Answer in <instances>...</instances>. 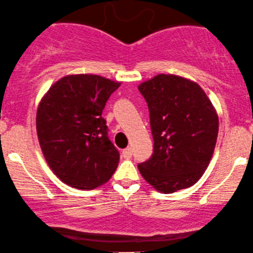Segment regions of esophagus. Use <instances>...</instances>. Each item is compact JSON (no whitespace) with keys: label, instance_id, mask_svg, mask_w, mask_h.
<instances>
[{"label":"esophagus","instance_id":"esophagus-1","mask_svg":"<svg viewBox=\"0 0 253 253\" xmlns=\"http://www.w3.org/2000/svg\"><path fill=\"white\" fill-rule=\"evenodd\" d=\"M122 155H123V158H126V159H130V158H131V155H132L131 148H130V147H127V148H126V149L123 150V153H122Z\"/></svg>","mask_w":253,"mask_h":253}]
</instances>
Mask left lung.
I'll list each match as a JSON object with an SVG mask.
<instances>
[{
  "instance_id": "8db88e82",
  "label": "left lung",
  "mask_w": 253,
  "mask_h": 253,
  "mask_svg": "<svg viewBox=\"0 0 253 253\" xmlns=\"http://www.w3.org/2000/svg\"><path fill=\"white\" fill-rule=\"evenodd\" d=\"M138 90L148 104L154 149L138 171L158 191L172 194L196 184L208 167L218 132V117L194 81L159 74Z\"/></svg>"
}]
</instances>
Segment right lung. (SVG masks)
<instances>
[{
	"instance_id": "1",
	"label": "right lung",
	"mask_w": 253,
	"mask_h": 253,
	"mask_svg": "<svg viewBox=\"0 0 253 253\" xmlns=\"http://www.w3.org/2000/svg\"><path fill=\"white\" fill-rule=\"evenodd\" d=\"M119 82L92 74L68 75L52 84L37 111L45 160L67 185L92 190L106 183L119 163L101 113Z\"/></svg>"
}]
</instances>
